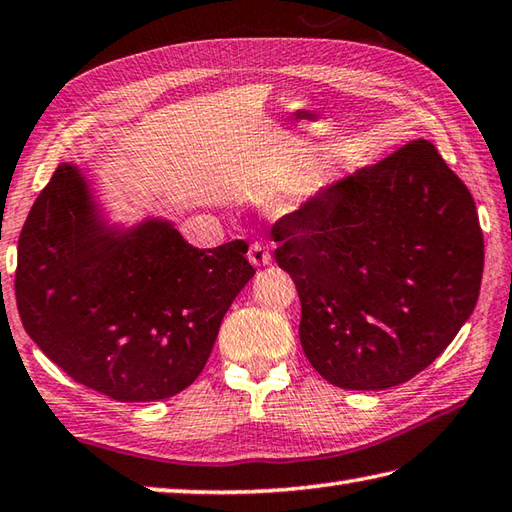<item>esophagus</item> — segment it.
<instances>
[{"mask_svg": "<svg viewBox=\"0 0 512 512\" xmlns=\"http://www.w3.org/2000/svg\"><path fill=\"white\" fill-rule=\"evenodd\" d=\"M247 258H249V263H252L254 267H263V265L272 263V254H269L267 240H256V243H252V247H249Z\"/></svg>", "mask_w": 512, "mask_h": 512, "instance_id": "1", "label": "esophagus"}]
</instances>
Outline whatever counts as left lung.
<instances>
[{"label": "left lung", "mask_w": 512, "mask_h": 512, "mask_svg": "<svg viewBox=\"0 0 512 512\" xmlns=\"http://www.w3.org/2000/svg\"><path fill=\"white\" fill-rule=\"evenodd\" d=\"M301 298V345L343 390L426 370L479 298L484 236L468 187L414 140L323 187L272 229Z\"/></svg>", "instance_id": "left-lung-1"}]
</instances>
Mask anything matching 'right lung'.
Returning a JSON list of instances; mask_svg holds the SVG:
<instances>
[{
	"label": "right lung",
	"instance_id": "obj_1",
	"mask_svg": "<svg viewBox=\"0 0 512 512\" xmlns=\"http://www.w3.org/2000/svg\"><path fill=\"white\" fill-rule=\"evenodd\" d=\"M245 254V240L198 249L162 218L109 225L82 169L62 162L19 234V318L73 381L115 401L169 399L198 379L256 274Z\"/></svg>",
	"mask_w": 512,
	"mask_h": 512
}]
</instances>
